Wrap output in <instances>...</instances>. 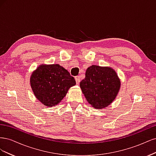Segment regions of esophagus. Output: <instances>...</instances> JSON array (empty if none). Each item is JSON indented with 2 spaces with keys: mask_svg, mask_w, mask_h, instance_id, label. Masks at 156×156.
<instances>
[{
  "mask_svg": "<svg viewBox=\"0 0 156 156\" xmlns=\"http://www.w3.org/2000/svg\"><path fill=\"white\" fill-rule=\"evenodd\" d=\"M75 81H76L77 84H79L80 82V76H76L75 77Z\"/></svg>",
  "mask_w": 156,
  "mask_h": 156,
  "instance_id": "esophagus-1",
  "label": "esophagus"
}]
</instances>
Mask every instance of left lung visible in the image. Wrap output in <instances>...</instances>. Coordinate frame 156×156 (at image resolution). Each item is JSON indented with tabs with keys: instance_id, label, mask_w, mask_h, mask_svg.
<instances>
[{
	"instance_id": "obj_1",
	"label": "left lung",
	"mask_w": 156,
	"mask_h": 156,
	"mask_svg": "<svg viewBox=\"0 0 156 156\" xmlns=\"http://www.w3.org/2000/svg\"><path fill=\"white\" fill-rule=\"evenodd\" d=\"M80 87L90 104L94 108H103L115 99L120 81L112 68L92 65L87 69Z\"/></svg>"
}]
</instances>
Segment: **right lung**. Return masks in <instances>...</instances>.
Instances as JSON below:
<instances>
[{"mask_svg":"<svg viewBox=\"0 0 156 156\" xmlns=\"http://www.w3.org/2000/svg\"><path fill=\"white\" fill-rule=\"evenodd\" d=\"M76 84L73 77L58 64L41 65L33 73L30 84L38 100L48 107L57 105Z\"/></svg>","mask_w":156,"mask_h":156,"instance_id":"add662e5","label":"right lung"}]
</instances>
